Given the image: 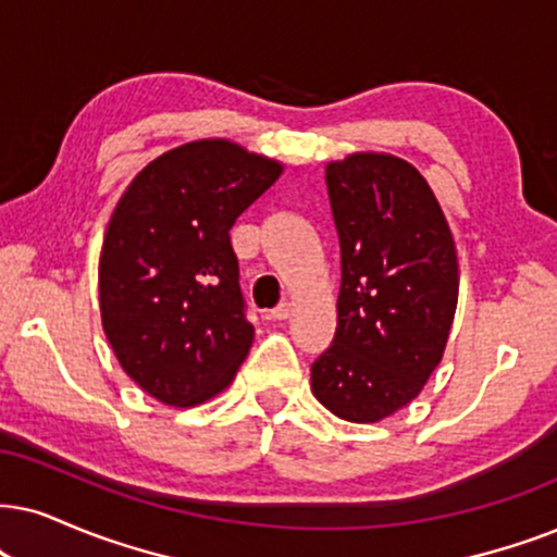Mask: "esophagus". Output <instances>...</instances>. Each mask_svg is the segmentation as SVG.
<instances>
[{"instance_id": "obj_1", "label": "esophagus", "mask_w": 557, "mask_h": 557, "mask_svg": "<svg viewBox=\"0 0 557 557\" xmlns=\"http://www.w3.org/2000/svg\"><path fill=\"white\" fill-rule=\"evenodd\" d=\"M290 313H293V306L290 302H280L277 308H272L270 311V315L274 321H285V319H290Z\"/></svg>"}]
</instances>
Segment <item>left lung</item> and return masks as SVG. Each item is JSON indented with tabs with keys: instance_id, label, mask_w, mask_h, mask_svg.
Returning a JSON list of instances; mask_svg holds the SVG:
<instances>
[{
	"instance_id": "1",
	"label": "left lung",
	"mask_w": 557,
	"mask_h": 557,
	"mask_svg": "<svg viewBox=\"0 0 557 557\" xmlns=\"http://www.w3.org/2000/svg\"><path fill=\"white\" fill-rule=\"evenodd\" d=\"M326 187L342 287L311 388L334 417L372 424L411 404L445 355L457 251L432 187L404 159L351 153L326 164Z\"/></svg>"
}]
</instances>
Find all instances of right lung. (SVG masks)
Segmentation results:
<instances>
[{"mask_svg":"<svg viewBox=\"0 0 557 557\" xmlns=\"http://www.w3.org/2000/svg\"><path fill=\"white\" fill-rule=\"evenodd\" d=\"M283 164L206 138L161 153L133 177L104 231L102 329L121 368L166 406L228 388L249 355L228 231Z\"/></svg>","mask_w":557,"mask_h":557,"instance_id":"1","label":"right lung"}]
</instances>
